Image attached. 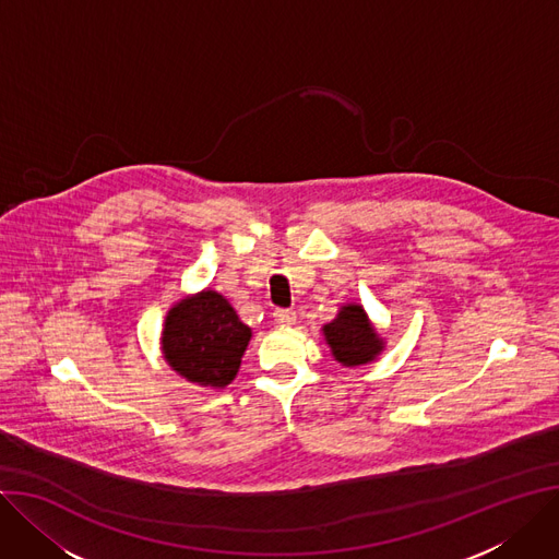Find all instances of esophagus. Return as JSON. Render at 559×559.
Wrapping results in <instances>:
<instances>
[{"instance_id": "esophagus-1", "label": "esophagus", "mask_w": 559, "mask_h": 559, "mask_svg": "<svg viewBox=\"0 0 559 559\" xmlns=\"http://www.w3.org/2000/svg\"><path fill=\"white\" fill-rule=\"evenodd\" d=\"M274 321H276L278 325L289 328V325L296 323V312H294V310H276V312H274Z\"/></svg>"}]
</instances>
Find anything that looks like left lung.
Segmentation results:
<instances>
[{
    "mask_svg": "<svg viewBox=\"0 0 559 559\" xmlns=\"http://www.w3.org/2000/svg\"><path fill=\"white\" fill-rule=\"evenodd\" d=\"M323 336L332 349V357L345 368L374 361L385 347L359 302L343 306L336 319L323 325Z\"/></svg>",
    "mask_w": 559,
    "mask_h": 559,
    "instance_id": "left-lung-1",
    "label": "left lung"
}]
</instances>
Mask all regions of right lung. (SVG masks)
Segmentation results:
<instances>
[{
	"label": "right lung",
	"instance_id": "add662e5",
	"mask_svg": "<svg viewBox=\"0 0 559 559\" xmlns=\"http://www.w3.org/2000/svg\"><path fill=\"white\" fill-rule=\"evenodd\" d=\"M251 330L238 319L231 302L202 289L180 298L167 312L163 354L171 370L202 388H225L234 381Z\"/></svg>",
	"mask_w": 559,
	"mask_h": 559
}]
</instances>
